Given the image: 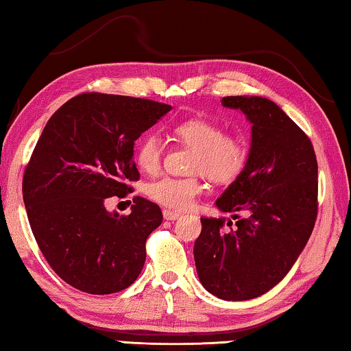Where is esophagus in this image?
I'll return each instance as SVG.
<instances>
[{
    "label": "esophagus",
    "mask_w": 351,
    "mask_h": 351,
    "mask_svg": "<svg viewBox=\"0 0 351 351\" xmlns=\"http://www.w3.org/2000/svg\"><path fill=\"white\" fill-rule=\"evenodd\" d=\"M164 219L165 221H176V219H180L181 217V214L180 213H176V211H170V209H164Z\"/></svg>",
    "instance_id": "1"
}]
</instances>
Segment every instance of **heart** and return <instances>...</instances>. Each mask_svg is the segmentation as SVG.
Listing matches in <instances>:
<instances>
[{
	"mask_svg": "<svg viewBox=\"0 0 351 351\" xmlns=\"http://www.w3.org/2000/svg\"><path fill=\"white\" fill-rule=\"evenodd\" d=\"M175 137L195 154L191 160V171L203 173L219 184H230L238 180L247 164V148L237 135L226 134L221 124L206 118H187L173 128ZM162 140L156 132H146L135 145V162L143 171L154 173L160 165ZM200 175L186 178L162 176L148 182L146 195L160 206L186 211L197 197L202 195Z\"/></svg>",
	"mask_w": 351,
	"mask_h": 351,
	"instance_id": "b5f03b06",
	"label": "heart"
}]
</instances>
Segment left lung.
Segmentation results:
<instances>
[{"label": "left lung", "instance_id": "8db88e82", "mask_svg": "<svg viewBox=\"0 0 351 351\" xmlns=\"http://www.w3.org/2000/svg\"><path fill=\"white\" fill-rule=\"evenodd\" d=\"M221 102L247 117L252 142L244 171L216 202L238 221L202 217L193 258L209 293L245 301L279 284L307 244L318 211V165L311 138L273 101L227 96Z\"/></svg>", "mask_w": 351, "mask_h": 351}]
</instances>
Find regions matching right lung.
<instances>
[{
	"mask_svg": "<svg viewBox=\"0 0 351 351\" xmlns=\"http://www.w3.org/2000/svg\"><path fill=\"white\" fill-rule=\"evenodd\" d=\"M170 110L151 99L83 93L42 130L23 173V202L42 255L74 289L110 295L142 273L160 208L134 197L132 213L118 216L106 200L134 192L135 140Z\"/></svg>",
	"mask_w": 351,
	"mask_h": 351,
	"instance_id": "1",
	"label": "right lung"
}]
</instances>
